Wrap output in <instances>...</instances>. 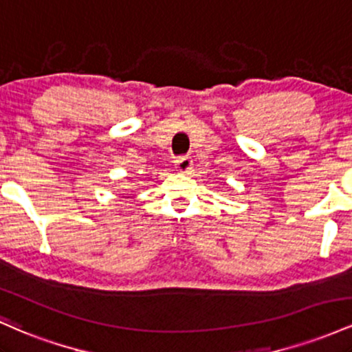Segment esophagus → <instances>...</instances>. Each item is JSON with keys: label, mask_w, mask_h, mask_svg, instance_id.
Segmentation results:
<instances>
[{"label": "esophagus", "mask_w": 352, "mask_h": 352, "mask_svg": "<svg viewBox=\"0 0 352 352\" xmlns=\"http://www.w3.org/2000/svg\"><path fill=\"white\" fill-rule=\"evenodd\" d=\"M175 168L179 173H184V175H187L193 170V160L192 157L188 155H184V157H179V159L175 160Z\"/></svg>", "instance_id": "1"}]
</instances>
